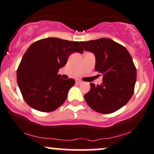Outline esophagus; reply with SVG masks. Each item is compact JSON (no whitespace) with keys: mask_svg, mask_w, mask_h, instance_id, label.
Returning a JSON list of instances; mask_svg holds the SVG:
<instances>
[{"mask_svg":"<svg viewBox=\"0 0 154 154\" xmlns=\"http://www.w3.org/2000/svg\"><path fill=\"white\" fill-rule=\"evenodd\" d=\"M76 83H77V84H81V83H82V81L79 80V79H76Z\"/></svg>","mask_w":154,"mask_h":154,"instance_id":"34e87169","label":"esophagus"}]
</instances>
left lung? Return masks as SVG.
<instances>
[{
    "instance_id": "obj_1",
    "label": "left lung",
    "mask_w": 154,
    "mask_h": 154,
    "mask_svg": "<svg viewBox=\"0 0 154 154\" xmlns=\"http://www.w3.org/2000/svg\"><path fill=\"white\" fill-rule=\"evenodd\" d=\"M95 56V70L103 75L101 85L91 83L84 98L92 109L111 114L124 106L132 98L137 71L132 56L123 45L109 38L80 42Z\"/></svg>"
}]
</instances>
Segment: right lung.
Wrapping results in <instances>:
<instances>
[{
  "label": "right lung",
  "mask_w": 154,
  "mask_h": 154,
  "mask_svg": "<svg viewBox=\"0 0 154 154\" xmlns=\"http://www.w3.org/2000/svg\"><path fill=\"white\" fill-rule=\"evenodd\" d=\"M74 52L83 53L79 42L56 38L42 39L28 48L19 65L17 79L29 106L51 112L64 103L75 80L61 79L58 72Z\"/></svg>",
  "instance_id": "right-lung-1"
}]
</instances>
